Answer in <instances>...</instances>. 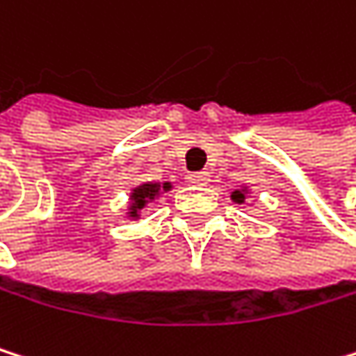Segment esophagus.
Instances as JSON below:
<instances>
[{"label":"esophagus","instance_id":"obj_1","mask_svg":"<svg viewBox=\"0 0 356 356\" xmlns=\"http://www.w3.org/2000/svg\"><path fill=\"white\" fill-rule=\"evenodd\" d=\"M188 181H190L192 186H207V184H209V172H207V170L190 172V175H188Z\"/></svg>","mask_w":356,"mask_h":356}]
</instances>
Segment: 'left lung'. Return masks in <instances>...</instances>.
I'll use <instances>...</instances> for the list:
<instances>
[{
	"instance_id": "left-lung-1",
	"label": "left lung",
	"mask_w": 356,
	"mask_h": 356,
	"mask_svg": "<svg viewBox=\"0 0 356 356\" xmlns=\"http://www.w3.org/2000/svg\"><path fill=\"white\" fill-rule=\"evenodd\" d=\"M245 194H247V190H234L232 192V200L238 202V204H243L245 202Z\"/></svg>"
}]
</instances>
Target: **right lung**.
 Wrapping results in <instances>:
<instances>
[{"instance_id":"right-lung-1","label":"right lung","mask_w":356,"mask_h":356,"mask_svg":"<svg viewBox=\"0 0 356 356\" xmlns=\"http://www.w3.org/2000/svg\"><path fill=\"white\" fill-rule=\"evenodd\" d=\"M166 190H170V184H141V186H137L135 190H133V194H131V209H129V215L131 217H137L139 215V211L149 202V200H154V198H158V194L160 192H166Z\"/></svg>"}]
</instances>
